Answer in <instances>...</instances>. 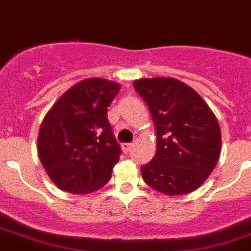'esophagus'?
<instances>
[{"mask_svg": "<svg viewBox=\"0 0 251 251\" xmlns=\"http://www.w3.org/2000/svg\"><path fill=\"white\" fill-rule=\"evenodd\" d=\"M131 147H133V144H123L122 145V151L125 152V153H128V152L131 150Z\"/></svg>", "mask_w": 251, "mask_h": 251, "instance_id": "esophagus-1", "label": "esophagus"}]
</instances>
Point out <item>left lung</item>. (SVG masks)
Returning a JSON list of instances; mask_svg holds the SVG:
<instances>
[{
    "label": "left lung",
    "mask_w": 251,
    "mask_h": 251,
    "mask_svg": "<svg viewBox=\"0 0 251 251\" xmlns=\"http://www.w3.org/2000/svg\"><path fill=\"white\" fill-rule=\"evenodd\" d=\"M134 88L153 120L157 151L141 167L144 181L167 196L187 195L208 179L219 161L221 130L203 98L172 77L140 78Z\"/></svg>",
    "instance_id": "left-lung-1"
}]
</instances>
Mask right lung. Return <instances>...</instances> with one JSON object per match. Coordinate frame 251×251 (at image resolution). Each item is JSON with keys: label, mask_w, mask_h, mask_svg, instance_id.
<instances>
[{"label": "right lung", "mask_w": 251, "mask_h": 251, "mask_svg": "<svg viewBox=\"0 0 251 251\" xmlns=\"http://www.w3.org/2000/svg\"><path fill=\"white\" fill-rule=\"evenodd\" d=\"M120 89L121 84L108 79H83L69 88L43 118L38 156L60 190L87 195L110 180L121 146L107 121V107Z\"/></svg>", "instance_id": "1"}]
</instances>
